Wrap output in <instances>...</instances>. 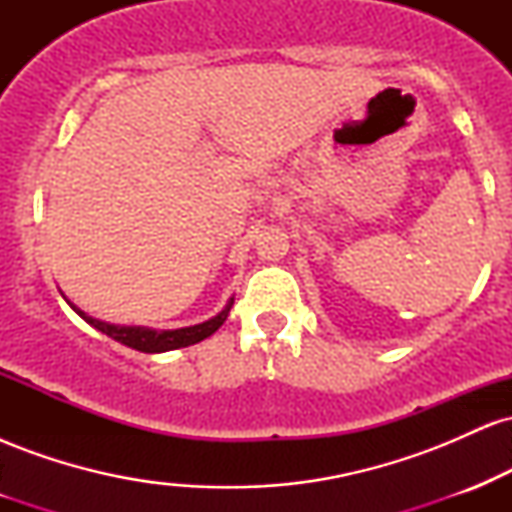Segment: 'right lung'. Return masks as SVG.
<instances>
[{
    "label": "right lung",
    "instance_id": "add662e5",
    "mask_svg": "<svg viewBox=\"0 0 512 512\" xmlns=\"http://www.w3.org/2000/svg\"><path fill=\"white\" fill-rule=\"evenodd\" d=\"M64 296V293H62ZM67 301V298H64ZM69 308L74 310L81 320H86L88 325L96 327L98 332L108 334L110 339L115 342L129 346V349L144 351V354H163V351H173V349H182V346H190L202 342L214 334L219 327L226 322L228 313H231L233 298H228V303L223 305L221 313H216L209 320L199 322V325H190V327H180V330H151V327H139V325H110V322L96 320V317L86 315L84 310L76 308L72 301H67Z\"/></svg>",
    "mask_w": 512,
    "mask_h": 512
}]
</instances>
